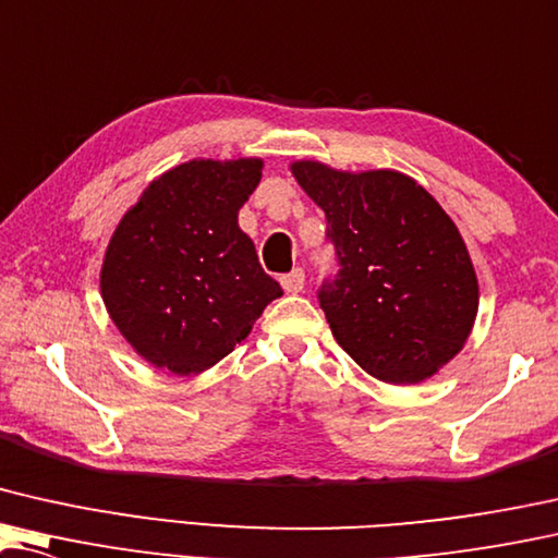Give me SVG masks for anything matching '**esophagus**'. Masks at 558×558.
Returning <instances> with one entry per match:
<instances>
[{
  "label": "esophagus",
  "mask_w": 558,
  "mask_h": 558,
  "mask_svg": "<svg viewBox=\"0 0 558 558\" xmlns=\"http://www.w3.org/2000/svg\"><path fill=\"white\" fill-rule=\"evenodd\" d=\"M279 281H281V287L287 289V292L296 294V292H302V289H304V271L302 269H292L289 274H281Z\"/></svg>",
  "instance_id": "34e87169"
}]
</instances>
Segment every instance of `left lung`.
<instances>
[{
  "label": "left lung",
  "mask_w": 558,
  "mask_h": 558,
  "mask_svg": "<svg viewBox=\"0 0 558 558\" xmlns=\"http://www.w3.org/2000/svg\"><path fill=\"white\" fill-rule=\"evenodd\" d=\"M292 173L327 216L339 269L317 296L339 347L383 383L438 373L478 312V279L450 216L398 171L299 160Z\"/></svg>",
  "instance_id": "8db88e82"
}]
</instances>
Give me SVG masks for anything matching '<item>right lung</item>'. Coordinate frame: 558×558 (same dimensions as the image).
<instances>
[{
    "label": "right lung",
    "instance_id": "obj_1",
    "mask_svg": "<svg viewBox=\"0 0 558 558\" xmlns=\"http://www.w3.org/2000/svg\"><path fill=\"white\" fill-rule=\"evenodd\" d=\"M262 166L191 160L153 181L118 223L100 271L102 302L150 365L204 373L281 296L236 221Z\"/></svg>",
    "mask_w": 558,
    "mask_h": 558
}]
</instances>
